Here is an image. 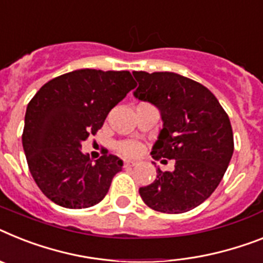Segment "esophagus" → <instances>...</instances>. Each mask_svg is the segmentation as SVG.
Instances as JSON below:
<instances>
[{
  "label": "esophagus",
  "instance_id": "esophagus-1",
  "mask_svg": "<svg viewBox=\"0 0 263 263\" xmlns=\"http://www.w3.org/2000/svg\"><path fill=\"white\" fill-rule=\"evenodd\" d=\"M136 163L132 162V160H124V167L125 168H129V167H134Z\"/></svg>",
  "mask_w": 263,
  "mask_h": 263
}]
</instances>
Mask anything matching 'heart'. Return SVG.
<instances>
[{
	"label": "heart",
	"instance_id": "heart-1",
	"mask_svg": "<svg viewBox=\"0 0 263 263\" xmlns=\"http://www.w3.org/2000/svg\"><path fill=\"white\" fill-rule=\"evenodd\" d=\"M119 154L124 156H136L142 152V144L135 140H123L116 144Z\"/></svg>",
	"mask_w": 263,
	"mask_h": 263
}]
</instances>
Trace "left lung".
<instances>
[{"instance_id": "1", "label": "left lung", "mask_w": 263, "mask_h": 263, "mask_svg": "<svg viewBox=\"0 0 263 263\" xmlns=\"http://www.w3.org/2000/svg\"><path fill=\"white\" fill-rule=\"evenodd\" d=\"M135 96L159 108L163 129L151 155L175 160L174 171H160L139 194L152 210L182 214L215 191L234 152L230 119L218 99L198 81L173 72H132Z\"/></svg>"}]
</instances>
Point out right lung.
<instances>
[{
  "label": "right lung",
  "mask_w": 263,
  "mask_h": 263,
  "mask_svg": "<svg viewBox=\"0 0 263 263\" xmlns=\"http://www.w3.org/2000/svg\"><path fill=\"white\" fill-rule=\"evenodd\" d=\"M136 87L128 70L79 69L54 77L33 96L25 114L23 147L33 179L59 206L87 209L107 195L123 162L105 151L96 163L81 142Z\"/></svg>",
  "instance_id": "add662e5"
}]
</instances>
